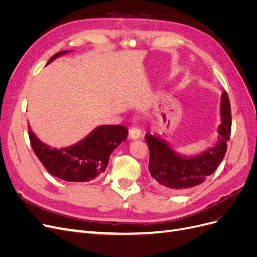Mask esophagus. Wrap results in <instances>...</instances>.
<instances>
[{
    "instance_id": "obj_1",
    "label": "esophagus",
    "mask_w": 257,
    "mask_h": 257,
    "mask_svg": "<svg viewBox=\"0 0 257 257\" xmlns=\"http://www.w3.org/2000/svg\"><path fill=\"white\" fill-rule=\"evenodd\" d=\"M142 135V131L139 130L137 126H132L130 128V132H128V136L131 139H137L141 137Z\"/></svg>"
}]
</instances>
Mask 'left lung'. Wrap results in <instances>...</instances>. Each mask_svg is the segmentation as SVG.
Here are the masks:
<instances>
[{"label":"left lung","instance_id":"8db88e82","mask_svg":"<svg viewBox=\"0 0 257 257\" xmlns=\"http://www.w3.org/2000/svg\"><path fill=\"white\" fill-rule=\"evenodd\" d=\"M222 123L220 137L214 147L193 158L178 155L161 136H153L149 132L145 141L149 147V170L154 185L168 193H183L197 188L212 175L221 164L227 150V142L231 131L230 103L226 91L221 98Z\"/></svg>","mask_w":257,"mask_h":257}]
</instances>
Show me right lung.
<instances>
[{
    "mask_svg": "<svg viewBox=\"0 0 257 257\" xmlns=\"http://www.w3.org/2000/svg\"><path fill=\"white\" fill-rule=\"evenodd\" d=\"M66 52L54 54L48 63ZM127 134L125 126L102 125L80 143L63 149L43 144L32 131H29V138L37 159L53 177L68 182H88L105 172L111 152L125 141Z\"/></svg>",
    "mask_w": 257,
    "mask_h": 257,
    "instance_id": "right-lung-1",
    "label": "right lung"
}]
</instances>
